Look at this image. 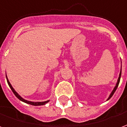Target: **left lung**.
Here are the masks:
<instances>
[{"label":"left lung","mask_w":127,"mask_h":127,"mask_svg":"<svg viewBox=\"0 0 127 127\" xmlns=\"http://www.w3.org/2000/svg\"><path fill=\"white\" fill-rule=\"evenodd\" d=\"M121 71H122V69H120V74H119V77H118V79L117 83H116V86H115L114 88V90H113L112 93H111V94H110V95H109V97H108V98H107V100H109V98L112 97V96H113V95L114 94L115 91H116V89H117L118 86V84H119V83H120V77H121Z\"/></svg>","instance_id":"left-lung-1"}]
</instances>
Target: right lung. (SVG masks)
<instances>
[{
  "label": "right lung",
  "instance_id": "add662e5",
  "mask_svg": "<svg viewBox=\"0 0 127 127\" xmlns=\"http://www.w3.org/2000/svg\"><path fill=\"white\" fill-rule=\"evenodd\" d=\"M6 78H7V83H8V84H9V86L10 88L11 89V91H13V94L15 95V96H16V97L18 98H19L20 101H23V102H24V103H28V104H30V105H35V106H37V105H45V104H46L47 103H48L49 101H50V100H48V101H43V102H33V101H27V100H26V99H24V98H23L22 96H21L20 95H19V94L16 92V91L14 90V88H13L12 86H11V84H10L9 81V80H8V78H7V75H6Z\"/></svg>",
  "mask_w": 127,
  "mask_h": 127
}]
</instances>
